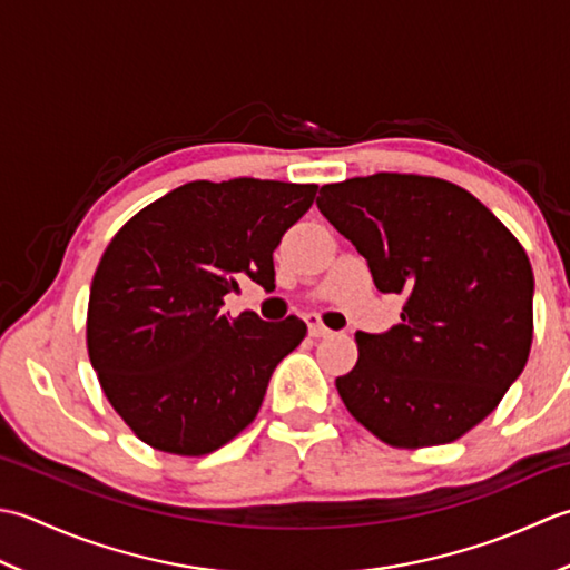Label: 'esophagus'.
Segmentation results:
<instances>
[{
    "label": "esophagus",
    "mask_w": 570,
    "mask_h": 570,
    "mask_svg": "<svg viewBox=\"0 0 570 570\" xmlns=\"http://www.w3.org/2000/svg\"><path fill=\"white\" fill-rule=\"evenodd\" d=\"M307 327H309L312 336H330L332 334V330L324 327L322 320L317 315H307Z\"/></svg>",
    "instance_id": "1"
}]
</instances>
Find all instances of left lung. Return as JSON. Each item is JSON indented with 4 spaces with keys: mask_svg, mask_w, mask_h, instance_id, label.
<instances>
[{
    "mask_svg": "<svg viewBox=\"0 0 570 570\" xmlns=\"http://www.w3.org/2000/svg\"><path fill=\"white\" fill-rule=\"evenodd\" d=\"M317 206L364 255L381 293L403 295L401 324L354 336L358 362L336 379L346 411L391 448L470 433L527 366V250L470 191L423 174L324 184Z\"/></svg>",
    "mask_w": 570,
    "mask_h": 570,
    "instance_id": "obj_1",
    "label": "left lung"
}]
</instances>
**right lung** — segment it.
<instances>
[{"label":"right lung","instance_id":"obj_1","mask_svg":"<svg viewBox=\"0 0 570 570\" xmlns=\"http://www.w3.org/2000/svg\"><path fill=\"white\" fill-rule=\"evenodd\" d=\"M315 196L317 184L189 181L112 236L90 283L86 344L102 393L142 443L202 458L255 421L307 324L220 307L246 277L275 287L273 250Z\"/></svg>","mask_w":570,"mask_h":570}]
</instances>
